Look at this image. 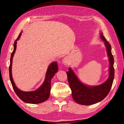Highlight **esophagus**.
Segmentation results:
<instances>
[{"mask_svg":"<svg viewBox=\"0 0 124 124\" xmlns=\"http://www.w3.org/2000/svg\"><path fill=\"white\" fill-rule=\"evenodd\" d=\"M62 63L63 64H64V65H66L67 64H68L69 63V59L68 58H64L62 60Z\"/></svg>","mask_w":124,"mask_h":124,"instance_id":"esophagus-1","label":"esophagus"}]
</instances>
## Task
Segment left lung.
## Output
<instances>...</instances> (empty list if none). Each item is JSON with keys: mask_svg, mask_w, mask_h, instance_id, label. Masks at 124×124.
Here are the masks:
<instances>
[{"mask_svg": "<svg viewBox=\"0 0 124 124\" xmlns=\"http://www.w3.org/2000/svg\"><path fill=\"white\" fill-rule=\"evenodd\" d=\"M100 37L105 42L109 62V75L106 81L97 86H87L78 80L70 68L69 69V71L66 72L72 97L75 102L79 104L90 105L102 101L108 94L112 86L115 71L114 68V57L111 51L112 48L110 44L107 42L102 33H101Z\"/></svg>", "mask_w": 124, "mask_h": 124, "instance_id": "8db88e82", "label": "left lung"}]
</instances>
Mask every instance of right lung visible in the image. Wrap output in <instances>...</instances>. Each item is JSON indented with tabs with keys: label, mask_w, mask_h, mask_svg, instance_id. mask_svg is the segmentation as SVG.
<instances>
[{
	"label": "right lung",
	"mask_w": 124,
	"mask_h": 124,
	"mask_svg": "<svg viewBox=\"0 0 124 124\" xmlns=\"http://www.w3.org/2000/svg\"><path fill=\"white\" fill-rule=\"evenodd\" d=\"M21 35V32L19 35L17 39L14 44V51L12 52L10 58V63L9 65V77L14 90L17 96L25 103L30 104H39L44 102L48 99L50 96L51 90V81L55 74L58 71V67L56 62H53L49 66L46 73V78L42 85L36 91L31 92H24L20 90L16 86L15 82L12 77L11 68L13 56L17 47V41L19 39Z\"/></svg>",
	"instance_id": "1"
}]
</instances>
